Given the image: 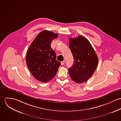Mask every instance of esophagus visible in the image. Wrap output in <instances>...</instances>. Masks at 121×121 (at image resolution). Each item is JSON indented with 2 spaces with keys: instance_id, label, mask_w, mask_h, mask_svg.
<instances>
[{
  "instance_id": "obj_1",
  "label": "esophagus",
  "mask_w": 121,
  "mask_h": 121,
  "mask_svg": "<svg viewBox=\"0 0 121 121\" xmlns=\"http://www.w3.org/2000/svg\"><path fill=\"white\" fill-rule=\"evenodd\" d=\"M65 64V61H62L61 62V65H63Z\"/></svg>"
}]
</instances>
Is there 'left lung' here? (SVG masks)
Instances as JSON below:
<instances>
[{
  "mask_svg": "<svg viewBox=\"0 0 121 121\" xmlns=\"http://www.w3.org/2000/svg\"><path fill=\"white\" fill-rule=\"evenodd\" d=\"M69 48L74 60L73 66L69 69L71 78L78 83L86 82L98 65L95 52L89 41L82 35L70 38Z\"/></svg>",
  "mask_w": 121,
  "mask_h": 121,
  "instance_id": "1",
  "label": "left lung"
}]
</instances>
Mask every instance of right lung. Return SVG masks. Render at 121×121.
I'll return each instance as SVG.
<instances>
[{"instance_id": "obj_1", "label": "right lung", "mask_w": 121, "mask_h": 121, "mask_svg": "<svg viewBox=\"0 0 121 121\" xmlns=\"http://www.w3.org/2000/svg\"><path fill=\"white\" fill-rule=\"evenodd\" d=\"M58 36L57 34L44 30L36 36L27 51L28 69L35 78L41 82L52 80L60 65L50 46L52 40Z\"/></svg>"}]
</instances>
